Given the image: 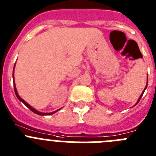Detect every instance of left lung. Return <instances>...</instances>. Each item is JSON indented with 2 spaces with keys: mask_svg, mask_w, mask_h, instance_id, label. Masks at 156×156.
Instances as JSON below:
<instances>
[{
  "mask_svg": "<svg viewBox=\"0 0 156 156\" xmlns=\"http://www.w3.org/2000/svg\"><path fill=\"white\" fill-rule=\"evenodd\" d=\"M147 85H146V86H145V88H144V91H143V93H141V95H140V97H139V99H138V101H137V102H136V104H135V105H136V104H138V102H139V101H140V98H141V97L142 96H143V94H144V90H145L146 89V88H147Z\"/></svg>",
  "mask_w": 156,
  "mask_h": 156,
  "instance_id": "left-lung-1",
  "label": "left lung"
}]
</instances>
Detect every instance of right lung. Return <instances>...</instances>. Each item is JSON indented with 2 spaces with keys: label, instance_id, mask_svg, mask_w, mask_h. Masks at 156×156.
Returning <instances> with one entry per match:
<instances>
[{
  "label": "right lung",
  "instance_id": "right-lung-1",
  "mask_svg": "<svg viewBox=\"0 0 156 156\" xmlns=\"http://www.w3.org/2000/svg\"><path fill=\"white\" fill-rule=\"evenodd\" d=\"M14 68H15V66H14ZM12 76H13V78H14V71H13V75H12ZM14 89H15V93H16V97H17V98H18L19 100H20V101H21V102L23 103V104H25L26 106L27 107V108H29L30 110L32 111V112H33L34 113L37 114V115H52V114L55 113V112H58V111L59 110H59L55 111V112H51V113H42V112H39L38 111H37V110H36V109H34V108H32V107H31L30 105V104H28L25 101H23V99H22L21 97H20V96H19L18 93H17V89H16V85H15V81H14Z\"/></svg>",
  "mask_w": 156,
  "mask_h": 156
}]
</instances>
